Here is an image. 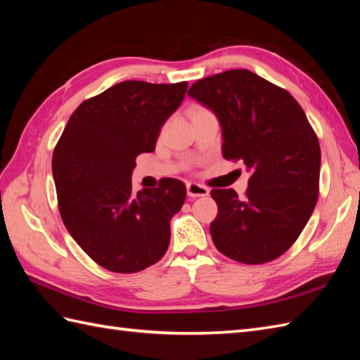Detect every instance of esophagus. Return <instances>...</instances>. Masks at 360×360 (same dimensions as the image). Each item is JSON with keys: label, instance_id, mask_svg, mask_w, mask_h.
Segmentation results:
<instances>
[{"label": "esophagus", "instance_id": "1", "mask_svg": "<svg viewBox=\"0 0 360 360\" xmlns=\"http://www.w3.org/2000/svg\"><path fill=\"white\" fill-rule=\"evenodd\" d=\"M210 193V190L201 186V184H196V182H188L187 184V195L190 198H198V196H207Z\"/></svg>", "mask_w": 360, "mask_h": 360}]
</instances>
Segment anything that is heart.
I'll return each mask as SVG.
<instances>
[{
	"label": "heart",
	"mask_w": 360,
	"mask_h": 360,
	"mask_svg": "<svg viewBox=\"0 0 360 360\" xmlns=\"http://www.w3.org/2000/svg\"><path fill=\"white\" fill-rule=\"evenodd\" d=\"M202 110H204V108H201V106H196V108L192 111V114H193V112H196V111H202Z\"/></svg>",
	"instance_id": "heart-1"
}]
</instances>
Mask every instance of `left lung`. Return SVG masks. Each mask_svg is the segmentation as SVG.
Masks as SVG:
<instances>
[{"mask_svg": "<svg viewBox=\"0 0 360 360\" xmlns=\"http://www.w3.org/2000/svg\"><path fill=\"white\" fill-rule=\"evenodd\" d=\"M188 96L215 112L223 156L250 173L246 196L213 188L212 240L226 257L263 264L292 246L319 198L320 145L295 98L249 70L195 82Z\"/></svg>", "mask_w": 360, "mask_h": 360, "instance_id": "1", "label": "left lung"}]
</instances>
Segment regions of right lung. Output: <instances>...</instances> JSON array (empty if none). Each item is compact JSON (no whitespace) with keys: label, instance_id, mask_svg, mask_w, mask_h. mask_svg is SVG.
Instances as JSON below:
<instances>
[{"label":"right lung","instance_id":"add662e5","mask_svg":"<svg viewBox=\"0 0 360 360\" xmlns=\"http://www.w3.org/2000/svg\"><path fill=\"white\" fill-rule=\"evenodd\" d=\"M187 82H120L82 102L56 145L52 174L58 210L75 243L111 272L158 263L170 243V219L186 186L165 178L133 193L141 153L155 151L164 122L178 110Z\"/></svg>","mask_w":360,"mask_h":360}]
</instances>
